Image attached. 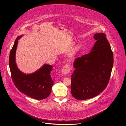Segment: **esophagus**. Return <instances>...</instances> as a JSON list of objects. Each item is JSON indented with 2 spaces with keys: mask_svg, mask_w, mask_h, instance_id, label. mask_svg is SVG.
<instances>
[{
  "mask_svg": "<svg viewBox=\"0 0 126 126\" xmlns=\"http://www.w3.org/2000/svg\"><path fill=\"white\" fill-rule=\"evenodd\" d=\"M70 71V67L68 64H67L64 66L62 69V73L64 75L68 74Z\"/></svg>",
  "mask_w": 126,
  "mask_h": 126,
  "instance_id": "34e87169",
  "label": "esophagus"
}]
</instances>
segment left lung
Wrapping results in <instances>:
<instances>
[{"label":"left lung","instance_id":"obj_1","mask_svg":"<svg viewBox=\"0 0 126 126\" xmlns=\"http://www.w3.org/2000/svg\"><path fill=\"white\" fill-rule=\"evenodd\" d=\"M103 33H96V42L91 51L74 62L76 69L71 77L72 96L84 100L99 95L109 82L113 65V55Z\"/></svg>","mask_w":126,"mask_h":126}]
</instances>
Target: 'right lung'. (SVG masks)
Here are the masks:
<instances>
[{
	"instance_id": "1",
	"label": "right lung",
	"mask_w": 126,
	"mask_h": 126,
	"mask_svg": "<svg viewBox=\"0 0 126 126\" xmlns=\"http://www.w3.org/2000/svg\"><path fill=\"white\" fill-rule=\"evenodd\" d=\"M18 36L9 55V65L13 81L18 90L30 97L36 100H43L50 94L53 81L50 76L52 66L45 64L36 72L25 74L20 71L16 66L15 60L18 40Z\"/></svg>"
}]
</instances>
